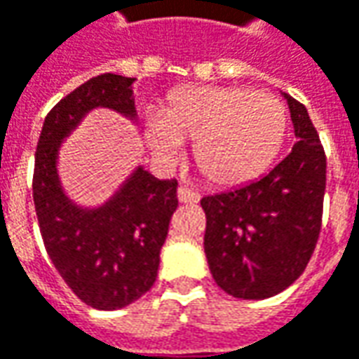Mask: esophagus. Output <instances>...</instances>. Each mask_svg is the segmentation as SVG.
<instances>
[{"mask_svg":"<svg viewBox=\"0 0 359 359\" xmlns=\"http://www.w3.org/2000/svg\"><path fill=\"white\" fill-rule=\"evenodd\" d=\"M179 200L184 204H196L200 200V192L187 189V187H179Z\"/></svg>","mask_w":359,"mask_h":359,"instance_id":"1","label":"esophagus"}]
</instances>
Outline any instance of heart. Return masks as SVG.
<instances>
[{"instance_id": "heart-1", "label": "heart", "mask_w": 359, "mask_h": 359, "mask_svg": "<svg viewBox=\"0 0 359 359\" xmlns=\"http://www.w3.org/2000/svg\"><path fill=\"white\" fill-rule=\"evenodd\" d=\"M289 116L281 100L250 88H184L147 119L155 155L170 159L192 141V159L216 187H240L277 157Z\"/></svg>"}]
</instances>
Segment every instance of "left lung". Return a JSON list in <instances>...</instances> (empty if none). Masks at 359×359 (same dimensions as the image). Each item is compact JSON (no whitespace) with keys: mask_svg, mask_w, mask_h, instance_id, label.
I'll return each instance as SVG.
<instances>
[{"mask_svg":"<svg viewBox=\"0 0 359 359\" xmlns=\"http://www.w3.org/2000/svg\"><path fill=\"white\" fill-rule=\"evenodd\" d=\"M297 143L263 179L200 200L204 251L222 291L262 301L297 281L323 226L326 155L309 111L285 94Z\"/></svg>","mask_w":359,"mask_h":359,"instance_id":"8db88e82","label":"left lung"}]
</instances>
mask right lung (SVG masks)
<instances>
[{
	"label": "right lung",
	"mask_w": 359,
	"mask_h": 359,
	"mask_svg": "<svg viewBox=\"0 0 359 359\" xmlns=\"http://www.w3.org/2000/svg\"><path fill=\"white\" fill-rule=\"evenodd\" d=\"M133 78L100 74L46 114L36 143L33 200L46 253L70 291L97 311L123 309L153 287L159 253L179 206L175 179L159 180L139 167L104 206L86 210L60 189V141L94 108L135 118Z\"/></svg>",
	"instance_id": "right-lung-1"
}]
</instances>
